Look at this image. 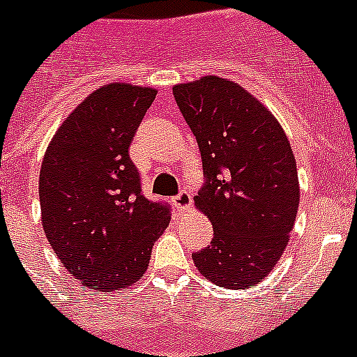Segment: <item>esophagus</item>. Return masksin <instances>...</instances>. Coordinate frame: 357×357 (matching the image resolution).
Returning a JSON list of instances; mask_svg holds the SVG:
<instances>
[{"label":"esophagus","instance_id":"1","mask_svg":"<svg viewBox=\"0 0 357 357\" xmlns=\"http://www.w3.org/2000/svg\"><path fill=\"white\" fill-rule=\"evenodd\" d=\"M174 204L178 210H187L192 204V196L188 190H181L178 196L174 197Z\"/></svg>","mask_w":357,"mask_h":357}]
</instances>
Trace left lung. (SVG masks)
I'll return each instance as SVG.
<instances>
[{
	"label": "left lung",
	"instance_id": "1",
	"mask_svg": "<svg viewBox=\"0 0 357 357\" xmlns=\"http://www.w3.org/2000/svg\"><path fill=\"white\" fill-rule=\"evenodd\" d=\"M172 91L206 176L194 203L213 226L210 246L192 260L217 286L248 289L289 243L300 203L293 149L271 111L234 80L204 75Z\"/></svg>",
	"mask_w": 357,
	"mask_h": 357
}]
</instances>
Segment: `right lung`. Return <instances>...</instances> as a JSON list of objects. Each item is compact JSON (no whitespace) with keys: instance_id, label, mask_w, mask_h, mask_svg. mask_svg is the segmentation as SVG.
Segmentation results:
<instances>
[{"instance_id":"1","label":"right lung","mask_w":357,"mask_h":357,"mask_svg":"<svg viewBox=\"0 0 357 357\" xmlns=\"http://www.w3.org/2000/svg\"><path fill=\"white\" fill-rule=\"evenodd\" d=\"M156 89L111 82L66 116L43 158L41 221L64 268L102 293L127 287L147 271L170 213L142 196L129 156Z\"/></svg>"}]
</instances>
